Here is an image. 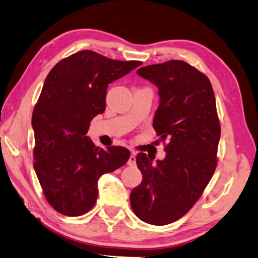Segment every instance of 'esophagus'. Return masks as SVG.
I'll list each match as a JSON object with an SVG mask.
<instances>
[{
    "label": "esophagus",
    "instance_id": "34e87169",
    "mask_svg": "<svg viewBox=\"0 0 258 258\" xmlns=\"http://www.w3.org/2000/svg\"><path fill=\"white\" fill-rule=\"evenodd\" d=\"M135 162H137V157H135V152H133V153L130 156V158H128L127 165H128V166H134Z\"/></svg>",
    "mask_w": 258,
    "mask_h": 258
}]
</instances>
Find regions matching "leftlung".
<instances>
[{
	"label": "left lung",
	"instance_id": "obj_1",
	"mask_svg": "<svg viewBox=\"0 0 258 258\" xmlns=\"http://www.w3.org/2000/svg\"><path fill=\"white\" fill-rule=\"evenodd\" d=\"M137 73L159 88L153 128L168 143L163 160L152 163L143 152L137 156L142 181L130 202L142 221L165 226L185 215L203 194L218 165L221 126L211 82L196 68L171 59Z\"/></svg>",
	"mask_w": 258,
	"mask_h": 258
}]
</instances>
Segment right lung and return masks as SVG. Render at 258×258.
Segmentation results:
<instances>
[{"mask_svg":"<svg viewBox=\"0 0 258 258\" xmlns=\"http://www.w3.org/2000/svg\"><path fill=\"white\" fill-rule=\"evenodd\" d=\"M141 64L86 49L60 59L46 78L32 113L34 168L45 199L60 214L90 211L99 177L127 162V149L105 151L86 134L93 117L105 111L108 84Z\"/></svg>","mask_w":258,"mask_h":258,"instance_id":"right-lung-1","label":"right lung"}]
</instances>
